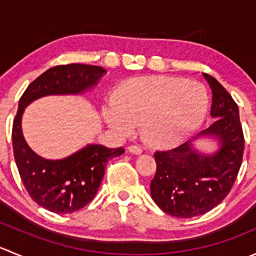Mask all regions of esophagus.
Masks as SVG:
<instances>
[{"instance_id": "esophagus-1", "label": "esophagus", "mask_w": 256, "mask_h": 256, "mask_svg": "<svg viewBox=\"0 0 256 256\" xmlns=\"http://www.w3.org/2000/svg\"><path fill=\"white\" fill-rule=\"evenodd\" d=\"M128 152H131V154H142V148H141L140 146H136V144H131V146L128 147Z\"/></svg>"}]
</instances>
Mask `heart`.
Instances as JSON below:
<instances>
[{"mask_svg": "<svg viewBox=\"0 0 256 256\" xmlns=\"http://www.w3.org/2000/svg\"><path fill=\"white\" fill-rule=\"evenodd\" d=\"M204 85L176 76H140L120 85L104 109L108 125L128 135L140 125L141 138L154 146L176 144L200 126L208 110Z\"/></svg>", "mask_w": 256, "mask_h": 256, "instance_id": "1", "label": "heart"}]
</instances>
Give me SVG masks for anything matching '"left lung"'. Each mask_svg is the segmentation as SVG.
Segmentation results:
<instances>
[{
  "mask_svg": "<svg viewBox=\"0 0 256 256\" xmlns=\"http://www.w3.org/2000/svg\"><path fill=\"white\" fill-rule=\"evenodd\" d=\"M203 76L212 89V125L180 146L154 152L151 197L164 213L177 218H192L216 207L230 192L242 161L238 105L218 80ZM204 138L218 140V148L209 154L198 150L195 142Z\"/></svg>",
  "mask_w": 256,
  "mask_h": 256,
  "instance_id": "1",
  "label": "left lung"
}]
</instances>
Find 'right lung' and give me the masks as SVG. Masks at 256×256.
<instances>
[{"label":"right lung","mask_w":256,"mask_h":256,"mask_svg":"<svg viewBox=\"0 0 256 256\" xmlns=\"http://www.w3.org/2000/svg\"><path fill=\"white\" fill-rule=\"evenodd\" d=\"M105 73L102 66L88 64L53 66L30 82L20 99L12 128L14 161L30 198L53 213H73L85 207L96 194L108 162L121 156L125 150L88 144L64 158H44L26 142L22 132L23 112L40 98L90 92Z\"/></svg>","instance_id":"add662e5"}]
</instances>
